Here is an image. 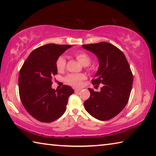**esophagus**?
<instances>
[{
    "label": "esophagus",
    "instance_id": "obj_1",
    "mask_svg": "<svg viewBox=\"0 0 156 156\" xmlns=\"http://www.w3.org/2000/svg\"><path fill=\"white\" fill-rule=\"evenodd\" d=\"M74 91H75L76 93H78V92H79V91H80V89H75Z\"/></svg>",
    "mask_w": 156,
    "mask_h": 156
}]
</instances>
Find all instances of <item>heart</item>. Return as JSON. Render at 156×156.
Wrapping results in <instances>:
<instances>
[{
    "mask_svg": "<svg viewBox=\"0 0 156 156\" xmlns=\"http://www.w3.org/2000/svg\"><path fill=\"white\" fill-rule=\"evenodd\" d=\"M76 59L84 66H87L91 62V58L87 53L84 51H76L73 54ZM56 68L58 71H62L66 66V59L63 56H60L56 60ZM86 76L83 73H72L69 74L65 78V82L67 84L73 87H78L80 85L82 80H84Z\"/></svg>",
    "mask_w": 156,
    "mask_h": 156,
    "instance_id": "obj_1",
    "label": "heart"
}]
</instances>
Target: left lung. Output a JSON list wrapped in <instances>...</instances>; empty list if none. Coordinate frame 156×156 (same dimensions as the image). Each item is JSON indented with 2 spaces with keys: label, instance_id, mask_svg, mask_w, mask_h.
Wrapping results in <instances>:
<instances>
[{
  "label": "left lung",
  "instance_id": "obj_1",
  "mask_svg": "<svg viewBox=\"0 0 156 156\" xmlns=\"http://www.w3.org/2000/svg\"><path fill=\"white\" fill-rule=\"evenodd\" d=\"M83 47L98 58V70L91 81L94 85L102 84L100 92L88 89L90 97L84 102V109L98 120H110L128 102L133 84L130 66L122 51L111 43L100 42Z\"/></svg>",
  "mask_w": 156,
  "mask_h": 156
}]
</instances>
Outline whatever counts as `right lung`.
<instances>
[{
	"label": "right lung",
	"instance_id": "obj_1",
	"mask_svg": "<svg viewBox=\"0 0 156 156\" xmlns=\"http://www.w3.org/2000/svg\"><path fill=\"white\" fill-rule=\"evenodd\" d=\"M72 45L48 44L31 53L23 63L18 76L20 98L27 112L37 120L51 122L65 113L73 89L64 85L51 89L57 74L56 60Z\"/></svg>",
	"mask_w": 156,
	"mask_h": 156
}]
</instances>
